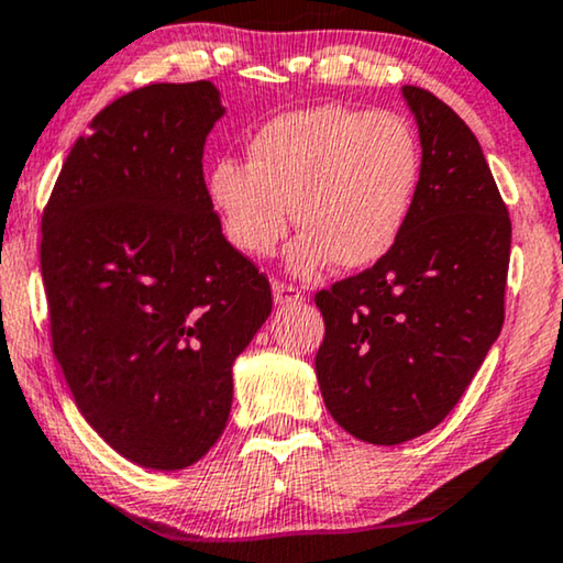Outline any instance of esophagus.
I'll list each match as a JSON object with an SVG mask.
<instances>
[{
  "label": "esophagus",
  "mask_w": 563,
  "mask_h": 563,
  "mask_svg": "<svg viewBox=\"0 0 563 563\" xmlns=\"http://www.w3.org/2000/svg\"><path fill=\"white\" fill-rule=\"evenodd\" d=\"M274 302L279 307H295V305H302L305 295L299 291L297 287H291V284H284V282H274Z\"/></svg>",
  "instance_id": "esophagus-1"
}]
</instances>
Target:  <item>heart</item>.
Listing matches in <instances>:
<instances>
[{"label": "heart", "mask_w": 563, "mask_h": 563, "mask_svg": "<svg viewBox=\"0 0 563 563\" xmlns=\"http://www.w3.org/2000/svg\"><path fill=\"white\" fill-rule=\"evenodd\" d=\"M420 166L418 135L399 114L322 104L266 122L249 164L210 168L207 195L228 241L253 258L279 251L291 206L302 233L287 266L312 279L330 264L361 272L387 256L410 218Z\"/></svg>", "instance_id": "b5f03b06"}]
</instances>
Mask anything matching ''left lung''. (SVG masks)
<instances>
[{"mask_svg":"<svg viewBox=\"0 0 563 563\" xmlns=\"http://www.w3.org/2000/svg\"><path fill=\"white\" fill-rule=\"evenodd\" d=\"M402 99L422 148L410 218L387 256L314 297L322 399L374 445L412 441L456 407L503 330L512 241L466 122L420 87H402Z\"/></svg>","mask_w":563,"mask_h":563,"instance_id":"1","label":"left lung"}]
</instances>
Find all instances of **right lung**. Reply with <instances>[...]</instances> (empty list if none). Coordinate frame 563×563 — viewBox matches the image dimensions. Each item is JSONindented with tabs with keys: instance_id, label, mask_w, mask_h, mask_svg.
Returning <instances> with one entry per match:
<instances>
[{
	"instance_id": "right-lung-1",
	"label": "right lung",
	"mask_w": 563,
	"mask_h": 563,
	"mask_svg": "<svg viewBox=\"0 0 563 563\" xmlns=\"http://www.w3.org/2000/svg\"><path fill=\"white\" fill-rule=\"evenodd\" d=\"M212 81L151 84L79 135L43 212L53 353L120 456L179 472L225 430L233 364L272 287L222 235L202 176Z\"/></svg>"
}]
</instances>
